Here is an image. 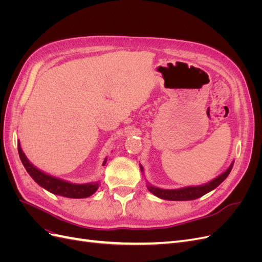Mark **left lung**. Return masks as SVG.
<instances>
[{
    "mask_svg": "<svg viewBox=\"0 0 262 262\" xmlns=\"http://www.w3.org/2000/svg\"><path fill=\"white\" fill-rule=\"evenodd\" d=\"M233 165H234V162L231 163L229 167L224 172H222L221 175H219L216 178H214L213 180L207 182V184H204V185L188 186V187L179 188V189H163V188L152 186L147 181V189L149 192H152L154 195L161 198V199H164V200H169V201L194 200L204 194H207L208 192L215 189L217 186H220L222 182L226 179V177L229 175V172H231V170L233 168ZM140 168H141L142 172H144V169H143V167H142L141 164H140Z\"/></svg>",
    "mask_w": 262,
    "mask_h": 262,
    "instance_id": "obj_1",
    "label": "left lung"
}]
</instances>
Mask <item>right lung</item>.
<instances>
[{"mask_svg": "<svg viewBox=\"0 0 262 262\" xmlns=\"http://www.w3.org/2000/svg\"><path fill=\"white\" fill-rule=\"evenodd\" d=\"M17 146L20 161L24 165V167L26 168L27 172L29 173V176L33 178L39 186L46 190H48L49 192L66 198H72V199H82V198H87L97 191V189L99 187V181L89 182V184H72V182L70 181L51 176L49 173L37 168L35 165L29 162L25 153L23 152L19 141L17 142ZM107 158H105L102 166H105Z\"/></svg>", "mask_w": 262, "mask_h": 262, "instance_id": "obj_1", "label": "right lung"}]
</instances>
